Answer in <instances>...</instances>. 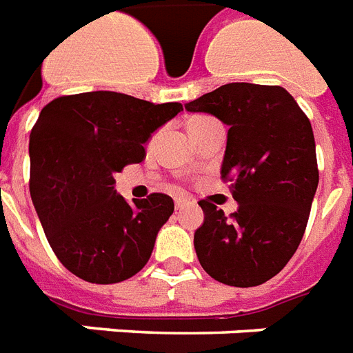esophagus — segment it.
I'll return each instance as SVG.
<instances>
[{
    "mask_svg": "<svg viewBox=\"0 0 353 353\" xmlns=\"http://www.w3.org/2000/svg\"><path fill=\"white\" fill-rule=\"evenodd\" d=\"M190 204L191 200L185 199V196H176V199H174V208H176V210H184V208H188Z\"/></svg>",
    "mask_w": 353,
    "mask_h": 353,
    "instance_id": "1",
    "label": "esophagus"
}]
</instances>
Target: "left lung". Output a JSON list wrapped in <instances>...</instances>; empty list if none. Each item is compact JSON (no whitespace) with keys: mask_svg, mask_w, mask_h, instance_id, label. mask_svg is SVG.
Returning <instances> with one entry per match:
<instances>
[{"mask_svg":"<svg viewBox=\"0 0 353 353\" xmlns=\"http://www.w3.org/2000/svg\"><path fill=\"white\" fill-rule=\"evenodd\" d=\"M228 125L221 174L233 182L231 216L200 200L204 224L194 252L205 273L228 286L266 283L297 252L308 224L319 171L308 117L279 85L225 83L185 103Z\"/></svg>","mask_w":353,"mask_h":353,"instance_id":"8db88e82","label":"left lung"}]
</instances>
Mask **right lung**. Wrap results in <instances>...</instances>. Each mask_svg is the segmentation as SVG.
Instances as JSON below:
<instances>
[{
  "label": "right lung",
  "instance_id": "1",
  "mask_svg": "<svg viewBox=\"0 0 353 353\" xmlns=\"http://www.w3.org/2000/svg\"><path fill=\"white\" fill-rule=\"evenodd\" d=\"M182 103L112 91L60 97L41 109L30 131V196L52 252L70 273L94 284L137 275L173 215L163 193L125 202L114 174L145 159L154 131Z\"/></svg>",
  "mask_w": 353,
  "mask_h": 353
}]
</instances>
